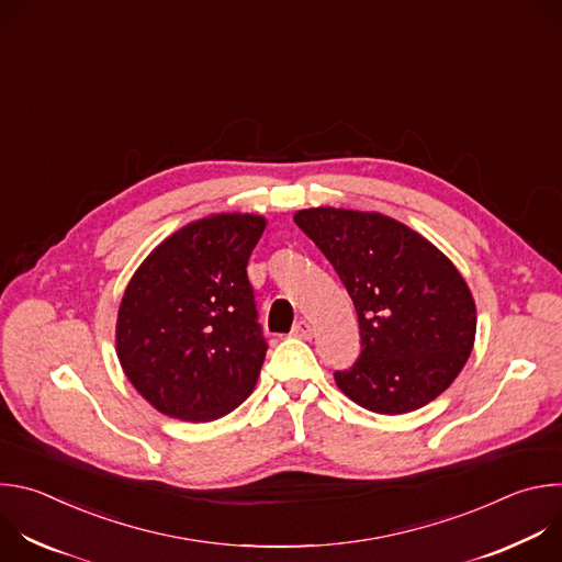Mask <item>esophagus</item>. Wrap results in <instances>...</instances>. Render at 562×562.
Wrapping results in <instances>:
<instances>
[{"mask_svg": "<svg viewBox=\"0 0 562 562\" xmlns=\"http://www.w3.org/2000/svg\"><path fill=\"white\" fill-rule=\"evenodd\" d=\"M295 338H302V340H311L313 338V327H311V323L308 319H297V323L293 325V331H291Z\"/></svg>", "mask_w": 562, "mask_h": 562, "instance_id": "obj_1", "label": "esophagus"}]
</instances>
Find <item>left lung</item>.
<instances>
[{
    "label": "left lung",
    "instance_id": "8db88e82",
    "mask_svg": "<svg viewBox=\"0 0 562 562\" xmlns=\"http://www.w3.org/2000/svg\"><path fill=\"white\" fill-rule=\"evenodd\" d=\"M295 224L327 256L360 323V356L336 371L356 405L409 414L438 397L462 371L475 338V302L427 237L382 213L304 209Z\"/></svg>",
    "mask_w": 562,
    "mask_h": 562
}]
</instances>
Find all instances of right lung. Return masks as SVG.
<instances>
[{
  "label": "right lung",
  "instance_id": "1",
  "mask_svg": "<svg viewBox=\"0 0 562 562\" xmlns=\"http://www.w3.org/2000/svg\"><path fill=\"white\" fill-rule=\"evenodd\" d=\"M265 226L254 213L195 220L133 273L117 311V358L159 414L211 423L254 391L267 340L247 265Z\"/></svg>",
  "mask_w": 562,
  "mask_h": 562
}]
</instances>
